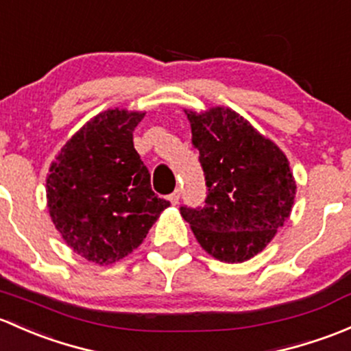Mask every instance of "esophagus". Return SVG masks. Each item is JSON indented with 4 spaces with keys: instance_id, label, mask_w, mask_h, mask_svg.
Listing matches in <instances>:
<instances>
[{
    "instance_id": "34e87169",
    "label": "esophagus",
    "mask_w": 351,
    "mask_h": 351,
    "mask_svg": "<svg viewBox=\"0 0 351 351\" xmlns=\"http://www.w3.org/2000/svg\"><path fill=\"white\" fill-rule=\"evenodd\" d=\"M179 199H180V191H174V193L169 196V201H171V204H179Z\"/></svg>"
}]
</instances>
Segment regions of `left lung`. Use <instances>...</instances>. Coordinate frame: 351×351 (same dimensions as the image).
<instances>
[{
  "label": "left lung",
  "instance_id": "left-lung-1",
  "mask_svg": "<svg viewBox=\"0 0 351 351\" xmlns=\"http://www.w3.org/2000/svg\"><path fill=\"white\" fill-rule=\"evenodd\" d=\"M184 111L193 145L199 150L208 196L202 208L182 206L180 215L216 260H250L291 216L298 187L287 157L230 108Z\"/></svg>",
  "mask_w": 351,
  "mask_h": 351
}]
</instances>
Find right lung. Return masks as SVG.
<instances>
[{
  "label": "right lung",
  "instance_id": "add662e5",
  "mask_svg": "<svg viewBox=\"0 0 351 351\" xmlns=\"http://www.w3.org/2000/svg\"><path fill=\"white\" fill-rule=\"evenodd\" d=\"M142 111H103L72 135L50 164L47 208L64 241L97 265L125 258L171 202L152 191L133 147Z\"/></svg>",
  "mask_w": 351,
  "mask_h": 351
}]
</instances>
